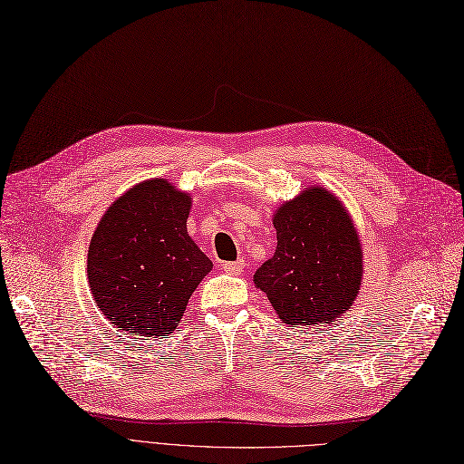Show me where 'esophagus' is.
I'll use <instances>...</instances> for the list:
<instances>
[{
	"label": "esophagus",
	"instance_id": "esophagus-1",
	"mask_svg": "<svg viewBox=\"0 0 464 464\" xmlns=\"http://www.w3.org/2000/svg\"><path fill=\"white\" fill-rule=\"evenodd\" d=\"M243 269H245V262H243V260H238V262H226V264H223V271L231 273V276H238V273H241Z\"/></svg>",
	"mask_w": 464,
	"mask_h": 464
}]
</instances>
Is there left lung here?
Returning <instances> with one entry per match:
<instances>
[{
    "label": "left lung",
    "instance_id": "1",
    "mask_svg": "<svg viewBox=\"0 0 464 464\" xmlns=\"http://www.w3.org/2000/svg\"><path fill=\"white\" fill-rule=\"evenodd\" d=\"M277 248L254 276L286 324L338 321L359 295L363 252L353 221L331 191L310 187L273 214Z\"/></svg>",
    "mask_w": 464,
    "mask_h": 464
}]
</instances>
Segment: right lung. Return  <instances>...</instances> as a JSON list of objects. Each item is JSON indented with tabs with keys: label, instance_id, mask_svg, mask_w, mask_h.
Masks as SVG:
<instances>
[{
	"label": "right lung",
	"instance_id": "right-lung-1",
	"mask_svg": "<svg viewBox=\"0 0 464 464\" xmlns=\"http://www.w3.org/2000/svg\"><path fill=\"white\" fill-rule=\"evenodd\" d=\"M191 197L166 179H147L116 198L92 237L88 281L116 329L168 336L212 262L187 233Z\"/></svg>",
	"mask_w": 464,
	"mask_h": 464
}]
</instances>
